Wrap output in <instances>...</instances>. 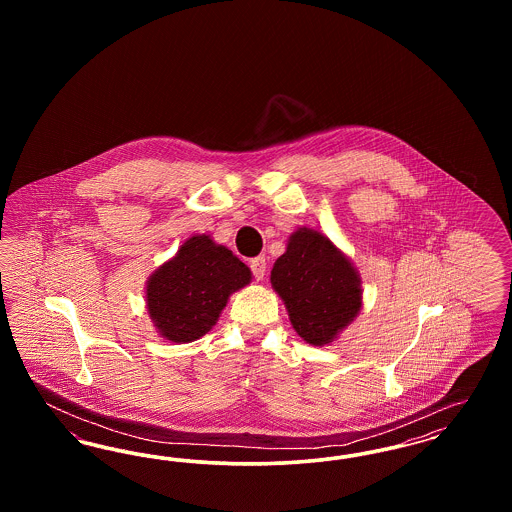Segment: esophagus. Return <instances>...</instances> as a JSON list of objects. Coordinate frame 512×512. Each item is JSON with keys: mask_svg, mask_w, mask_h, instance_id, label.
I'll return each instance as SVG.
<instances>
[{"mask_svg": "<svg viewBox=\"0 0 512 512\" xmlns=\"http://www.w3.org/2000/svg\"><path fill=\"white\" fill-rule=\"evenodd\" d=\"M249 267L253 270V276H255L257 280H263V276H265V272H267V259H265V257H255V259H251Z\"/></svg>", "mask_w": 512, "mask_h": 512, "instance_id": "34e87169", "label": "esophagus"}]
</instances>
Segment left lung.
<instances>
[{
  "instance_id": "8db88e82",
  "label": "left lung",
  "mask_w": 512,
  "mask_h": 512,
  "mask_svg": "<svg viewBox=\"0 0 512 512\" xmlns=\"http://www.w3.org/2000/svg\"><path fill=\"white\" fill-rule=\"evenodd\" d=\"M270 284L288 309L299 338L328 345L363 307L359 270L334 242L313 228H297L270 270Z\"/></svg>"
}]
</instances>
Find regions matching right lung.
<instances>
[{"instance_id": "right-lung-1", "label": "right lung", "mask_w": 512, "mask_h": 512, "mask_svg": "<svg viewBox=\"0 0 512 512\" xmlns=\"http://www.w3.org/2000/svg\"><path fill=\"white\" fill-rule=\"evenodd\" d=\"M251 282V270L207 234L188 238L146 284V309L157 334L172 343L205 336L230 295Z\"/></svg>"}]
</instances>
